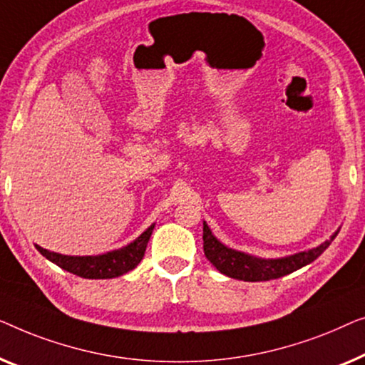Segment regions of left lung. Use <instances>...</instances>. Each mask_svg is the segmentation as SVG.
I'll return each instance as SVG.
<instances>
[{
	"label": "left lung",
	"mask_w": 365,
	"mask_h": 365,
	"mask_svg": "<svg viewBox=\"0 0 365 365\" xmlns=\"http://www.w3.org/2000/svg\"><path fill=\"white\" fill-rule=\"evenodd\" d=\"M339 232L331 236V240H326L324 243L311 248L307 251H299V253L284 256V258L276 259H264L256 258V256L241 253L225 246L223 243L215 238L212 230L203 222V251L210 263L217 268L220 273L227 274L228 278H235L240 281H269L281 278L292 273V271L309 264L316 258L324 253V250L331 245V241L336 238Z\"/></svg>",
	"instance_id": "left-lung-1"
}]
</instances>
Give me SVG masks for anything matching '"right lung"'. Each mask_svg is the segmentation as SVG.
<instances>
[{
    "mask_svg": "<svg viewBox=\"0 0 365 365\" xmlns=\"http://www.w3.org/2000/svg\"><path fill=\"white\" fill-rule=\"evenodd\" d=\"M153 228H155V225H150V227L138 236L137 240H133L132 243L124 246V248L97 256L59 255L54 253V251L41 248L39 245H36V250H38L46 259H49L51 263L58 264L59 268L69 271V273H73L76 276H81V278L110 279L129 273L130 269H133L138 263H140Z\"/></svg>",
    "mask_w": 365,
    "mask_h": 365,
    "instance_id": "1",
    "label": "right lung"
}]
</instances>
